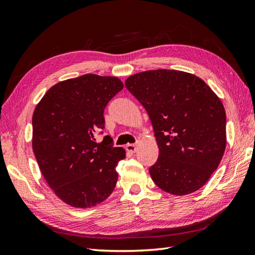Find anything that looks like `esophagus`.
Returning a JSON list of instances; mask_svg holds the SVG:
<instances>
[{"label":"esophagus","mask_w":255,"mask_h":255,"mask_svg":"<svg viewBox=\"0 0 255 255\" xmlns=\"http://www.w3.org/2000/svg\"><path fill=\"white\" fill-rule=\"evenodd\" d=\"M126 150L128 151V152L130 153H134L137 151V144H127L126 145Z\"/></svg>","instance_id":"esophagus-1"}]
</instances>
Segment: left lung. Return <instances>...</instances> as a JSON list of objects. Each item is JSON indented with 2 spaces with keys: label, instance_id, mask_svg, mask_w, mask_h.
I'll list each match as a JSON object with an SVG mask.
<instances>
[{
  "label": "left lung",
  "instance_id": "8db88e82",
  "mask_svg": "<svg viewBox=\"0 0 255 255\" xmlns=\"http://www.w3.org/2000/svg\"><path fill=\"white\" fill-rule=\"evenodd\" d=\"M127 90L141 103L152 124L159 158L152 181L172 195L203 187L226 149V112L202 79L177 70H150L129 77Z\"/></svg>",
  "mask_w": 255,
  "mask_h": 255
}]
</instances>
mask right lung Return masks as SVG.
Segmentation results:
<instances>
[{
    "label": "right lung",
    "instance_id": "add662e5",
    "mask_svg": "<svg viewBox=\"0 0 255 255\" xmlns=\"http://www.w3.org/2000/svg\"><path fill=\"white\" fill-rule=\"evenodd\" d=\"M124 84L115 77L84 74L47 91L32 115V150L48 185L64 203L90 208L116 186L123 148L95 133L105 128L104 110Z\"/></svg>",
    "mask_w": 255,
    "mask_h": 255
}]
</instances>
